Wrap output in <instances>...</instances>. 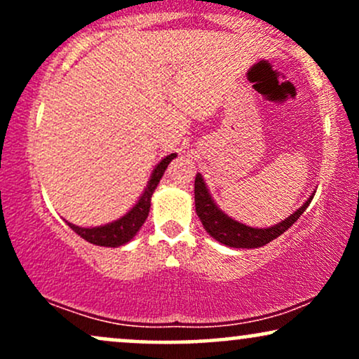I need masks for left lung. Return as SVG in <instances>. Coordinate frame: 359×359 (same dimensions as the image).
Listing matches in <instances>:
<instances>
[{"label": "left lung", "mask_w": 359, "mask_h": 359, "mask_svg": "<svg viewBox=\"0 0 359 359\" xmlns=\"http://www.w3.org/2000/svg\"><path fill=\"white\" fill-rule=\"evenodd\" d=\"M312 196L304 203L295 212L280 221L278 224L270 226V228H251V226L243 224V222L233 219L228 214L222 212L219 205L214 203L211 192H209L208 185H205L203 175H196V182H194V199H196V212L203 222L204 229L212 236L214 240L222 243L231 248H259L265 246L266 243L273 241L280 234H283L294 224L295 221L302 216L307 205L311 204Z\"/></svg>", "instance_id": "8db88e82"}]
</instances>
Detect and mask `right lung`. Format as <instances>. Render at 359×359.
I'll use <instances>...</instances> for the list:
<instances>
[{
  "label": "right lung",
  "instance_id": "right-lung-1",
  "mask_svg": "<svg viewBox=\"0 0 359 359\" xmlns=\"http://www.w3.org/2000/svg\"><path fill=\"white\" fill-rule=\"evenodd\" d=\"M177 156V154H170L163 156L158 163H156L154 172H151L150 180H148L145 191H143L137 204L128 211L125 216H121L119 219L108 222V224L102 226H94V228H82V226H76L72 222H67L69 228L74 233L79 234L81 238H84L86 241L93 243L97 246H108V248H116V246H123L126 243H130L137 236L140 228L143 226V222L148 217L150 212V203L151 196H154L156 185H158L160 179L163 177V172L167 170L168 163L172 162Z\"/></svg>",
  "mask_w": 359,
  "mask_h": 359
}]
</instances>
